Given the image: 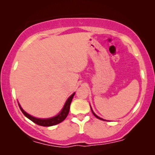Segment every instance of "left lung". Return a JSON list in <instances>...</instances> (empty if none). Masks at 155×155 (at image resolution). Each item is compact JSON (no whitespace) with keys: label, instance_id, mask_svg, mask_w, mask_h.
Listing matches in <instances>:
<instances>
[{"label":"left lung","instance_id":"1","mask_svg":"<svg viewBox=\"0 0 155 155\" xmlns=\"http://www.w3.org/2000/svg\"><path fill=\"white\" fill-rule=\"evenodd\" d=\"M90 108H91V111H92V114H93V115H94V116H95V117H97V119H99V120H104V119L101 118V117H100L97 116V115H96V114H95V112H94V111H93V110H92V107H91V106H90ZM105 121H106V120H105Z\"/></svg>","mask_w":155,"mask_h":155}]
</instances>
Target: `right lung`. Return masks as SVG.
Returning <instances> with one entry per match:
<instances>
[{
  "label": "right lung",
  "instance_id": "obj_1",
  "mask_svg": "<svg viewBox=\"0 0 155 155\" xmlns=\"http://www.w3.org/2000/svg\"><path fill=\"white\" fill-rule=\"evenodd\" d=\"M74 95H75V92L73 93L67 99L66 102L65 103V105H64L63 108H62V110L60 111V112L58 114V115L56 116L51 117V118H47V119H41V118H36V117H34L31 115H30L29 114L27 113L26 111H25L23 110V108L21 107L20 104H19V106L20 110L22 111L23 113V114L27 118H28L29 120H31L32 122H33L34 123L38 124V125L41 126H44V127H49V126H53L55 125V124H58L62 122L66 118L68 114L69 113V109H70V106H71V103L73 97H74Z\"/></svg>",
  "mask_w": 155,
  "mask_h": 155
}]
</instances>
